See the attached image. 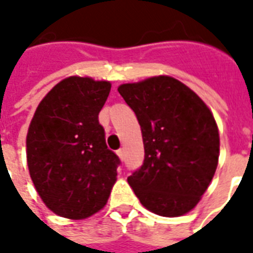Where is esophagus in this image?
Masks as SVG:
<instances>
[{"label":"esophagus","instance_id":"esophagus-1","mask_svg":"<svg viewBox=\"0 0 253 253\" xmlns=\"http://www.w3.org/2000/svg\"><path fill=\"white\" fill-rule=\"evenodd\" d=\"M116 154H118V157H119L122 161L125 160V150H123V149H119V150L116 152Z\"/></svg>","mask_w":253,"mask_h":253}]
</instances>
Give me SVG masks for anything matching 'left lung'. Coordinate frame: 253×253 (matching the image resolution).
<instances>
[{"mask_svg": "<svg viewBox=\"0 0 253 253\" xmlns=\"http://www.w3.org/2000/svg\"><path fill=\"white\" fill-rule=\"evenodd\" d=\"M142 131L143 165L127 177L139 202L163 217H180L199 203L219 157L217 122L206 103L169 76L122 84Z\"/></svg>", "mask_w": 253, "mask_h": 253, "instance_id": "obj_1", "label": "left lung"}]
</instances>
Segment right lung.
<instances>
[{
    "label": "right lung",
    "mask_w": 253,
    "mask_h": 253,
    "mask_svg": "<svg viewBox=\"0 0 253 253\" xmlns=\"http://www.w3.org/2000/svg\"><path fill=\"white\" fill-rule=\"evenodd\" d=\"M110 81L72 76L42 99L27 132V164L52 212L85 219L107 205L119 159L105 145L99 112Z\"/></svg>",
    "instance_id": "add662e5"
}]
</instances>
